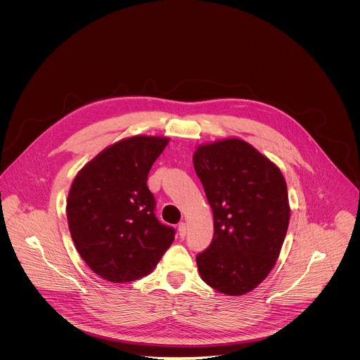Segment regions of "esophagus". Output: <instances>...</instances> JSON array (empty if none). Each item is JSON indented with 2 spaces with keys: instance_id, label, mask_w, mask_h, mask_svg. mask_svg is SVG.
<instances>
[{
  "instance_id": "obj_1",
  "label": "esophagus",
  "mask_w": 360,
  "mask_h": 360,
  "mask_svg": "<svg viewBox=\"0 0 360 360\" xmlns=\"http://www.w3.org/2000/svg\"><path fill=\"white\" fill-rule=\"evenodd\" d=\"M177 231H179L180 238H184L186 234H187V226H186V223H180L179 227H177Z\"/></svg>"
}]
</instances>
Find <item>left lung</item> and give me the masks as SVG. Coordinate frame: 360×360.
<instances>
[{
    "label": "left lung",
    "mask_w": 360,
    "mask_h": 360,
    "mask_svg": "<svg viewBox=\"0 0 360 360\" xmlns=\"http://www.w3.org/2000/svg\"><path fill=\"white\" fill-rule=\"evenodd\" d=\"M194 169L213 212V238L197 257L201 278L226 295H244L267 277L280 255L290 204L281 170L251 144H204Z\"/></svg>",
    "instance_id": "left-lung-1"
}]
</instances>
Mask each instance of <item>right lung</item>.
<instances>
[{
	"instance_id": "1",
	"label": "right lung",
	"mask_w": 360,
	"mask_h": 360,
	"mask_svg": "<svg viewBox=\"0 0 360 360\" xmlns=\"http://www.w3.org/2000/svg\"><path fill=\"white\" fill-rule=\"evenodd\" d=\"M167 137L133 136L90 160L75 177L66 216L75 247L110 283L150 274L174 241V229L155 216L148 173Z\"/></svg>"
}]
</instances>
